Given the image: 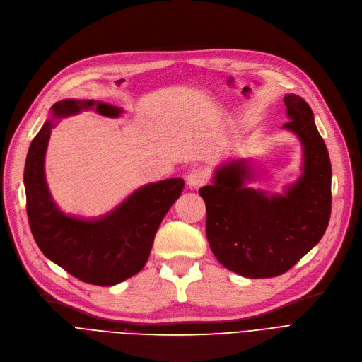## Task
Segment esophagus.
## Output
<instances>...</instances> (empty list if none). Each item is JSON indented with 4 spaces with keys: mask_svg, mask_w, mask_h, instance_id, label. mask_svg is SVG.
<instances>
[{
    "mask_svg": "<svg viewBox=\"0 0 362 362\" xmlns=\"http://www.w3.org/2000/svg\"><path fill=\"white\" fill-rule=\"evenodd\" d=\"M208 178H209V175H208L206 169L196 168V169L189 172V175L185 177V181L190 187H194V189H197V187L204 185L208 181Z\"/></svg>",
    "mask_w": 362,
    "mask_h": 362,
    "instance_id": "obj_1",
    "label": "esophagus"
}]
</instances>
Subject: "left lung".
Listing matches in <instances>:
<instances>
[{
    "label": "left lung",
    "mask_w": 362,
    "mask_h": 362,
    "mask_svg": "<svg viewBox=\"0 0 362 362\" xmlns=\"http://www.w3.org/2000/svg\"><path fill=\"white\" fill-rule=\"evenodd\" d=\"M293 131L303 144L301 178L284 196L243 187L240 162L216 170L199 190L206 205V238L216 259L242 276L274 278L290 270L324 236L331 214V163L305 99L284 98Z\"/></svg>",
    "instance_id": "left-lung-1"
}]
</instances>
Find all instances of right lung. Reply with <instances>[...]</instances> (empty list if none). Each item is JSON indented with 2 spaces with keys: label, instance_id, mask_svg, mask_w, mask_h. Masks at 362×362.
Instances as JSON below:
<instances>
[{
  "label": "right lung",
  "instance_id": "add662e5",
  "mask_svg": "<svg viewBox=\"0 0 362 362\" xmlns=\"http://www.w3.org/2000/svg\"><path fill=\"white\" fill-rule=\"evenodd\" d=\"M95 107L107 117L120 108L95 100L65 99L53 105V119ZM52 132L47 120L33 139L25 163L26 212L41 252L72 276L99 286H111L134 276L151 252L156 231L184 189V180L170 178L144 185L108 215L84 220L59 211L45 178V156Z\"/></svg>",
  "mask_w": 362,
  "mask_h": 362
}]
</instances>
